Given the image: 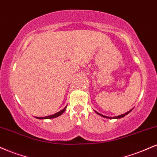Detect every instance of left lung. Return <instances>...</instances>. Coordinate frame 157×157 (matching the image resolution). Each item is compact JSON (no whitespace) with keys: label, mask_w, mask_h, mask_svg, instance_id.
<instances>
[{"label":"left lung","mask_w":157,"mask_h":157,"mask_svg":"<svg viewBox=\"0 0 157 157\" xmlns=\"http://www.w3.org/2000/svg\"><path fill=\"white\" fill-rule=\"evenodd\" d=\"M132 109H131L130 111H127V112L125 113H122V114H121V115H119V116L113 117H107V116H105V115H102V114H101V113H98V112H97V111H95V112H96V113H97V114H98V115H100V116L102 117L108 118V119H120V118H122V117H124L126 116V115H127V114H128V113H130L131 111H132Z\"/></svg>","instance_id":"8db88e82"}]
</instances>
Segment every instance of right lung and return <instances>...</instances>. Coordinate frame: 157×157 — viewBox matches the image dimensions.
I'll return each instance as SVG.
<instances>
[{
    "instance_id": "1",
    "label": "right lung",
    "mask_w": 157,
    "mask_h": 157,
    "mask_svg": "<svg viewBox=\"0 0 157 157\" xmlns=\"http://www.w3.org/2000/svg\"><path fill=\"white\" fill-rule=\"evenodd\" d=\"M66 107H67V105H66V107H65L64 109H63V110H61V111H58V112L55 113V114L50 115V116H47V117H36V118H37V119H40V120H44V119H53V118H56V117H57L60 116V115L62 114V113H63L64 111H66Z\"/></svg>"
}]
</instances>
